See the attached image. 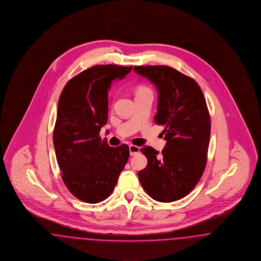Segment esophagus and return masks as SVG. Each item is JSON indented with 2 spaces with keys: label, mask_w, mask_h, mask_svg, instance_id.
I'll list each match as a JSON object with an SVG mask.
<instances>
[{
  "label": "esophagus",
  "mask_w": 261,
  "mask_h": 261,
  "mask_svg": "<svg viewBox=\"0 0 261 261\" xmlns=\"http://www.w3.org/2000/svg\"><path fill=\"white\" fill-rule=\"evenodd\" d=\"M128 147H129V153H130V155H132V156L136 155V154H137V153L139 152V147L137 146V145L130 144Z\"/></svg>",
  "instance_id": "obj_1"
}]
</instances>
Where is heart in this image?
Segmentation results:
<instances>
[{
	"mask_svg": "<svg viewBox=\"0 0 261 261\" xmlns=\"http://www.w3.org/2000/svg\"><path fill=\"white\" fill-rule=\"evenodd\" d=\"M145 91H150L147 87H143V86H141V87H138L137 89V94L138 93H141V92H145Z\"/></svg>",
	"mask_w": 261,
	"mask_h": 261,
	"instance_id": "obj_1",
	"label": "heart"
}]
</instances>
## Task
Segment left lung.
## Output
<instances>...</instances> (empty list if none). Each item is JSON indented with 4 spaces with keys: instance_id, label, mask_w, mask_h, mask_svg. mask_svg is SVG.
<instances>
[{
    "instance_id": "8db88e82",
    "label": "left lung",
    "mask_w": 261,
    "mask_h": 261,
    "mask_svg": "<svg viewBox=\"0 0 261 261\" xmlns=\"http://www.w3.org/2000/svg\"><path fill=\"white\" fill-rule=\"evenodd\" d=\"M134 69L157 88L154 119L164 126L167 141L161 153L151 146L140 149L148 163L138 172V178L154 200L176 201L192 192L205 169L211 129L205 98L195 81L177 69L167 66Z\"/></svg>"
}]
</instances>
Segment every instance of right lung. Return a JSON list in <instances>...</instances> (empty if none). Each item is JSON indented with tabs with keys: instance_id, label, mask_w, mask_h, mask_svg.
Returning a JSON list of instances; mask_svg holds the SVG:
<instances>
[{
	"instance_id": "1",
	"label": "right lung",
	"mask_w": 261,
	"mask_h": 261,
	"mask_svg": "<svg viewBox=\"0 0 261 261\" xmlns=\"http://www.w3.org/2000/svg\"><path fill=\"white\" fill-rule=\"evenodd\" d=\"M133 67L99 65L85 69L64 87L58 104L53 141L68 190L87 203L110 195L129 157L126 144L111 147L99 137L108 120V91Z\"/></svg>"
}]
</instances>
